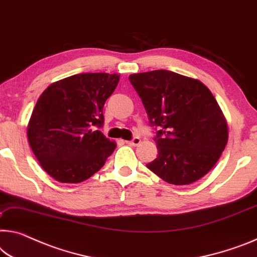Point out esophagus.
<instances>
[{
  "label": "esophagus",
  "mask_w": 257,
  "mask_h": 257,
  "mask_svg": "<svg viewBox=\"0 0 257 257\" xmlns=\"http://www.w3.org/2000/svg\"><path fill=\"white\" fill-rule=\"evenodd\" d=\"M125 142L130 146H138V145H140L141 139H140V138H133L131 141H125Z\"/></svg>",
  "instance_id": "esophagus-1"
}]
</instances>
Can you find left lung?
Masks as SVG:
<instances>
[{
	"mask_svg": "<svg viewBox=\"0 0 257 257\" xmlns=\"http://www.w3.org/2000/svg\"><path fill=\"white\" fill-rule=\"evenodd\" d=\"M159 155L147 168L172 185H189L206 176L227 144V123L206 85L168 70L134 73Z\"/></svg>",
	"mask_w": 257,
	"mask_h": 257,
	"instance_id": "8db88e82",
	"label": "left lung"
}]
</instances>
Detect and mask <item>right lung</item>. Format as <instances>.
Segmentation results:
<instances>
[{"label": "right lung", "mask_w": 257, "mask_h": 257, "mask_svg": "<svg viewBox=\"0 0 257 257\" xmlns=\"http://www.w3.org/2000/svg\"><path fill=\"white\" fill-rule=\"evenodd\" d=\"M119 81L117 73H79L49 85L39 97L27 139L42 169L64 184L97 172L116 148L98 131L103 106Z\"/></svg>", "instance_id": "1"}]
</instances>
